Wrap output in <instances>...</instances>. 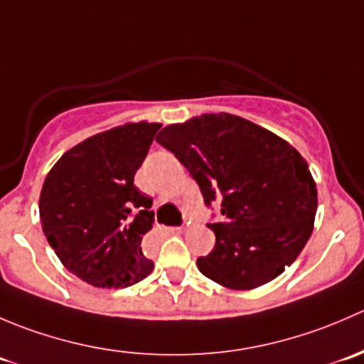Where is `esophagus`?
Segmentation results:
<instances>
[{
    "label": "esophagus",
    "mask_w": 364,
    "mask_h": 364,
    "mask_svg": "<svg viewBox=\"0 0 364 364\" xmlns=\"http://www.w3.org/2000/svg\"><path fill=\"white\" fill-rule=\"evenodd\" d=\"M165 232H167V234H179V232H183V227H167V229H165Z\"/></svg>",
    "instance_id": "1"
}]
</instances>
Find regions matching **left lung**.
<instances>
[{
  "instance_id": "1",
  "label": "left lung",
  "mask_w": 364,
  "mask_h": 364,
  "mask_svg": "<svg viewBox=\"0 0 364 364\" xmlns=\"http://www.w3.org/2000/svg\"><path fill=\"white\" fill-rule=\"evenodd\" d=\"M156 142L188 168L205 204L222 199L225 222L208 225L215 248L197 259L204 277L232 291H250L294 262L317 213V186L296 148L227 112L168 124Z\"/></svg>"
}]
</instances>
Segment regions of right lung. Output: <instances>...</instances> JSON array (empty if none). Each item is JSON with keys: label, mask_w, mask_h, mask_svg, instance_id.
<instances>
[{"label": "right lung", "mask_w": 364, "mask_h": 364, "mask_svg": "<svg viewBox=\"0 0 364 364\" xmlns=\"http://www.w3.org/2000/svg\"><path fill=\"white\" fill-rule=\"evenodd\" d=\"M160 123H124L87 137L54 164L40 192V222L70 273L124 289L153 271L142 253L153 199L134 185Z\"/></svg>", "instance_id": "right-lung-1"}]
</instances>
